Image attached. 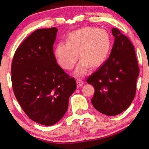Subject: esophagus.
I'll return each instance as SVG.
<instances>
[{
  "label": "esophagus",
  "mask_w": 149,
  "mask_h": 149,
  "mask_svg": "<svg viewBox=\"0 0 149 149\" xmlns=\"http://www.w3.org/2000/svg\"><path fill=\"white\" fill-rule=\"evenodd\" d=\"M76 82H77V87H81L83 85H84V82H83V81L79 79V78H78L76 80Z\"/></svg>",
  "instance_id": "1"
}]
</instances>
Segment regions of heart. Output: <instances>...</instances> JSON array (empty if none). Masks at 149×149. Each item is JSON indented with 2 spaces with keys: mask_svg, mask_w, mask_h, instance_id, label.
<instances>
[{
  "mask_svg": "<svg viewBox=\"0 0 149 149\" xmlns=\"http://www.w3.org/2000/svg\"><path fill=\"white\" fill-rule=\"evenodd\" d=\"M111 49V40L104 29L84 27L70 32L66 42H59L54 55L59 65L66 70L74 68L78 59V51L81 58L75 69L76 76H84L93 68L102 64L107 59Z\"/></svg>",
  "mask_w": 149,
  "mask_h": 149,
  "instance_id": "obj_1",
  "label": "heart"
}]
</instances>
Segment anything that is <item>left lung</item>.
<instances>
[{"instance_id":"left-lung-1","label":"left lung","mask_w":149,"mask_h":149,"mask_svg":"<svg viewBox=\"0 0 149 149\" xmlns=\"http://www.w3.org/2000/svg\"><path fill=\"white\" fill-rule=\"evenodd\" d=\"M115 37L110 56L87 78L95 88L91 102L103 114L116 116L130 107L136 93L139 74L134 47L119 29H112Z\"/></svg>"}]
</instances>
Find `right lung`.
<instances>
[{
    "mask_svg": "<svg viewBox=\"0 0 149 149\" xmlns=\"http://www.w3.org/2000/svg\"><path fill=\"white\" fill-rule=\"evenodd\" d=\"M56 27L39 29L29 35L15 52L11 67L16 99L30 119L52 125L62 119L76 82L56 63L53 45Z\"/></svg>",
    "mask_w": 149,
    "mask_h": 149,
    "instance_id": "add662e5",
    "label": "right lung"
}]
</instances>
